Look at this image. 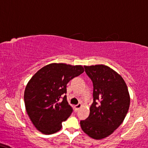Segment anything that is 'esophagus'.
<instances>
[{
  "label": "esophagus",
  "instance_id": "1",
  "mask_svg": "<svg viewBox=\"0 0 148 148\" xmlns=\"http://www.w3.org/2000/svg\"><path fill=\"white\" fill-rule=\"evenodd\" d=\"M81 106H82L81 103H79V104L76 105V106H75V107H74V108H75V112L79 111L80 108H81Z\"/></svg>",
  "mask_w": 148,
  "mask_h": 148
}]
</instances>
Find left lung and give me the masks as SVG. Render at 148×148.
Listing matches in <instances>:
<instances>
[{"mask_svg":"<svg viewBox=\"0 0 148 148\" xmlns=\"http://www.w3.org/2000/svg\"><path fill=\"white\" fill-rule=\"evenodd\" d=\"M93 83V103L90 115L81 121V129L94 139L110 136L125 119L130 97L125 81L114 69L104 65L84 66Z\"/></svg>","mask_w":148,"mask_h":148,"instance_id":"obj_1","label":"left lung"}]
</instances>
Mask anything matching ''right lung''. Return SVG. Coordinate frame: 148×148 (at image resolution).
Here are the masks:
<instances>
[{
  "label": "right lung",
  "mask_w": 148,
  "mask_h": 148,
  "mask_svg": "<svg viewBox=\"0 0 148 148\" xmlns=\"http://www.w3.org/2000/svg\"><path fill=\"white\" fill-rule=\"evenodd\" d=\"M84 72L81 65L51 63L39 69L25 90L26 112L35 127L44 134L59 131L72 112L67 101V84Z\"/></svg>",
  "instance_id": "add662e5"
}]
</instances>
